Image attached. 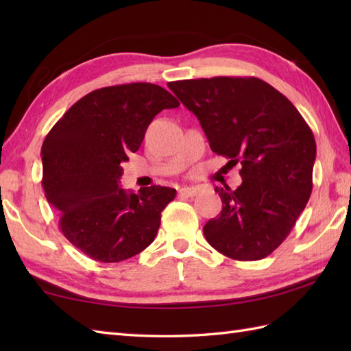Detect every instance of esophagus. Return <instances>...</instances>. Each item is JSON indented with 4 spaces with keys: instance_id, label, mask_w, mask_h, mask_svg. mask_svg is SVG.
I'll use <instances>...</instances> for the list:
<instances>
[{
    "instance_id": "obj_1",
    "label": "esophagus",
    "mask_w": 351,
    "mask_h": 351,
    "mask_svg": "<svg viewBox=\"0 0 351 351\" xmlns=\"http://www.w3.org/2000/svg\"><path fill=\"white\" fill-rule=\"evenodd\" d=\"M197 191H199V189H196V187H182L180 190V196H182V197H193V196L197 195Z\"/></svg>"
}]
</instances>
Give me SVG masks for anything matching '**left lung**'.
Segmentation results:
<instances>
[{
	"instance_id": "1",
	"label": "left lung",
	"mask_w": 351,
	"mask_h": 351,
	"mask_svg": "<svg viewBox=\"0 0 351 351\" xmlns=\"http://www.w3.org/2000/svg\"><path fill=\"white\" fill-rule=\"evenodd\" d=\"M199 119L213 152L241 164L235 190L215 187L220 215L206 221L213 247L258 261L283 243L312 193L315 138L280 92L255 77H214L167 84Z\"/></svg>"
}]
</instances>
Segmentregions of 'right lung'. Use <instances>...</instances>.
<instances>
[{
  "label": "right lung",
  "mask_w": 351,
  "mask_h": 351,
  "mask_svg": "<svg viewBox=\"0 0 351 351\" xmlns=\"http://www.w3.org/2000/svg\"><path fill=\"white\" fill-rule=\"evenodd\" d=\"M180 102L151 83L102 87L66 111L42 145V185L58 228L99 263H121L145 250L176 190L161 185L128 193L121 162L137 152L152 119Z\"/></svg>",
  "instance_id": "1"
}]
</instances>
